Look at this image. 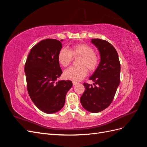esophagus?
<instances>
[{"instance_id":"esophagus-1","label":"esophagus","mask_w":147,"mask_h":147,"mask_svg":"<svg viewBox=\"0 0 147 147\" xmlns=\"http://www.w3.org/2000/svg\"><path fill=\"white\" fill-rule=\"evenodd\" d=\"M72 83H73V85L74 86V85H76V84H77V82H73Z\"/></svg>"}]
</instances>
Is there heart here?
<instances>
[{"label": "heart", "instance_id": "1", "mask_svg": "<svg viewBox=\"0 0 147 147\" xmlns=\"http://www.w3.org/2000/svg\"><path fill=\"white\" fill-rule=\"evenodd\" d=\"M74 57L80 56L77 67H71L64 72V77L73 81H80L86 76L88 69L90 72L94 71L99 64V56L94 52V49L86 44H77L69 50L62 48L58 53L57 59L63 67L68 66Z\"/></svg>", "mask_w": 147, "mask_h": 147}]
</instances>
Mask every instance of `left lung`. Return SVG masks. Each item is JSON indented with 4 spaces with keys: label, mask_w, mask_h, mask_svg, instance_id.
<instances>
[{
    "label": "left lung",
    "mask_w": 147,
    "mask_h": 147,
    "mask_svg": "<svg viewBox=\"0 0 147 147\" xmlns=\"http://www.w3.org/2000/svg\"><path fill=\"white\" fill-rule=\"evenodd\" d=\"M100 53V61L90 80L94 86L83 83L85 90L80 97L83 107L88 112L97 113L112 103L120 82V63L117 50L107 41L91 39Z\"/></svg>",
    "instance_id": "left-lung-1"
}]
</instances>
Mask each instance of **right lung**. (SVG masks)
<instances>
[{"mask_svg": "<svg viewBox=\"0 0 147 147\" xmlns=\"http://www.w3.org/2000/svg\"><path fill=\"white\" fill-rule=\"evenodd\" d=\"M62 41L48 38L38 42L31 49L24 66L30 99L47 113L63 107L67 92L72 86V81H57L63 73L57 59Z\"/></svg>", "mask_w": 147, "mask_h": 147, "instance_id": "obj_1", "label": "right lung"}]
</instances>
